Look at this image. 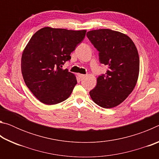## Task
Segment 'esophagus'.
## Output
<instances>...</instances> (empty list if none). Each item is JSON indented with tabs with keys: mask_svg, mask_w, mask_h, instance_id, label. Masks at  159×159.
<instances>
[{
	"mask_svg": "<svg viewBox=\"0 0 159 159\" xmlns=\"http://www.w3.org/2000/svg\"><path fill=\"white\" fill-rule=\"evenodd\" d=\"M78 76H79L80 79H83V78L85 76V75L81 74H78Z\"/></svg>",
	"mask_w": 159,
	"mask_h": 159,
	"instance_id": "1",
	"label": "esophagus"
}]
</instances>
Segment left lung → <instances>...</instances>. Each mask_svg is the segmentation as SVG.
Listing matches in <instances>:
<instances>
[{
  "label": "left lung",
  "mask_w": 159,
  "mask_h": 159,
  "mask_svg": "<svg viewBox=\"0 0 159 159\" xmlns=\"http://www.w3.org/2000/svg\"><path fill=\"white\" fill-rule=\"evenodd\" d=\"M87 37L99 51L100 63L108 66L107 73L97 79L90 98L99 107L113 108L122 103L135 87L139 71L138 50L127 35L111 29L90 31Z\"/></svg>",
  "instance_id": "8db88e82"
}]
</instances>
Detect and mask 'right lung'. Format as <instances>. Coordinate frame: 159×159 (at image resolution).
Instances as JSON below:
<instances>
[{"instance_id": "right-lung-1", "label": "right lung", "mask_w": 159, "mask_h": 159, "mask_svg": "<svg viewBox=\"0 0 159 159\" xmlns=\"http://www.w3.org/2000/svg\"><path fill=\"white\" fill-rule=\"evenodd\" d=\"M86 30L74 31L49 26L36 31L24 50L21 69L25 84L40 102L52 105L71 95L77 80L63 69L71 53L85 36Z\"/></svg>"}]
</instances>
